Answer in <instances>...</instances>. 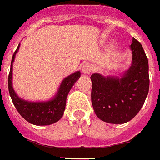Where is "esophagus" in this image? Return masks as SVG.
<instances>
[{
	"instance_id": "1",
	"label": "esophagus",
	"mask_w": 160,
	"mask_h": 160,
	"mask_svg": "<svg viewBox=\"0 0 160 160\" xmlns=\"http://www.w3.org/2000/svg\"><path fill=\"white\" fill-rule=\"evenodd\" d=\"M81 70H82V72L84 74H89V73L92 72V71H93V66L90 63H85L82 66Z\"/></svg>"
}]
</instances>
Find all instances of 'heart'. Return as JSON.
Returning <instances> with one entry per match:
<instances>
[{
    "instance_id": "b5f03b06",
    "label": "heart",
    "mask_w": 160,
    "mask_h": 160,
    "mask_svg": "<svg viewBox=\"0 0 160 160\" xmlns=\"http://www.w3.org/2000/svg\"><path fill=\"white\" fill-rule=\"evenodd\" d=\"M112 49H113V48H111V50H112Z\"/></svg>"
}]
</instances>
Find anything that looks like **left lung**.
Returning a JSON list of instances; mask_svg holds the SVG:
<instances>
[{
	"label": "left lung",
	"mask_w": 160,
	"mask_h": 160,
	"mask_svg": "<svg viewBox=\"0 0 160 160\" xmlns=\"http://www.w3.org/2000/svg\"><path fill=\"white\" fill-rule=\"evenodd\" d=\"M132 64L119 76L94 73L91 102L95 114L102 121L121 124L135 116L149 93V62L142 45L132 38Z\"/></svg>",
	"instance_id": "1"
}]
</instances>
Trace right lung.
Returning <instances> with one entry per match:
<instances>
[{
    "mask_svg": "<svg viewBox=\"0 0 160 160\" xmlns=\"http://www.w3.org/2000/svg\"><path fill=\"white\" fill-rule=\"evenodd\" d=\"M20 45V44H19ZM19 45L15 51L11 63V71L8 79L9 92L15 108L26 121L35 125H49L58 122L62 117L68 94L75 82L80 79V72H75L64 78L60 84L55 95L47 101H28L19 98L12 86V70L16 53Z\"/></svg>",
    "mask_w": 160,
    "mask_h": 160,
    "instance_id": "1",
    "label": "right lung"
}]
</instances>
